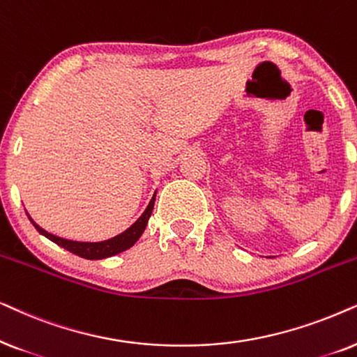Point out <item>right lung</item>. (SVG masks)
I'll list each match as a JSON object with an SVG mask.
<instances>
[{
    "label": "right lung",
    "instance_id": "right-lung-1",
    "mask_svg": "<svg viewBox=\"0 0 357 357\" xmlns=\"http://www.w3.org/2000/svg\"><path fill=\"white\" fill-rule=\"evenodd\" d=\"M153 206H155V196L151 197L149 207L145 208V212L142 213L140 218L134 223V225L127 228L126 231H122L121 235L114 236V238H111V240L98 241V243H88V241H73V240L60 238V236L52 235V234H49V231H45L44 228H40L34 220H32L31 217H29V220L32 222V225L37 228V231H39V234L47 236V238L52 240L59 246H61V248L68 250L70 253H73L76 256H82V258H86V259H102V258H109V256L122 253V251L129 250L130 246H134L135 241L140 238L142 234H144L146 222H149L151 211H153Z\"/></svg>",
    "mask_w": 357,
    "mask_h": 357
}]
</instances>
